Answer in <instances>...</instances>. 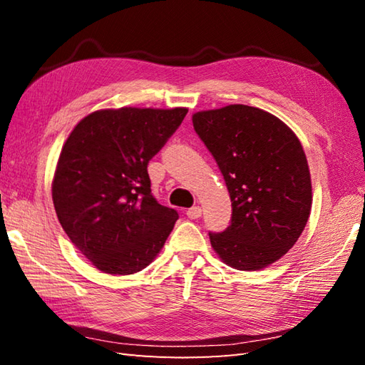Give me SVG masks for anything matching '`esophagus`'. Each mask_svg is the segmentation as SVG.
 <instances>
[{
  "mask_svg": "<svg viewBox=\"0 0 365 365\" xmlns=\"http://www.w3.org/2000/svg\"><path fill=\"white\" fill-rule=\"evenodd\" d=\"M200 215H202V208L197 207V205L191 207L187 210V216L190 220H197V218H200Z\"/></svg>",
  "mask_w": 365,
  "mask_h": 365,
  "instance_id": "34e87169",
  "label": "esophagus"
}]
</instances>
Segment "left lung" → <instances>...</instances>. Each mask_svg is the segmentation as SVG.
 <instances>
[{
    "label": "left lung",
    "instance_id": "obj_1",
    "mask_svg": "<svg viewBox=\"0 0 365 365\" xmlns=\"http://www.w3.org/2000/svg\"><path fill=\"white\" fill-rule=\"evenodd\" d=\"M230 195V224L208 232L213 250L237 269L279 260L311 215L312 185L302 145L282 120L259 108L229 105L192 115Z\"/></svg>",
    "mask_w": 365,
    "mask_h": 365
}]
</instances>
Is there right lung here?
Listing matches in <instances>:
<instances>
[{
    "mask_svg": "<svg viewBox=\"0 0 365 365\" xmlns=\"http://www.w3.org/2000/svg\"><path fill=\"white\" fill-rule=\"evenodd\" d=\"M187 108H120L86 115L59 155L53 204L67 237L108 274L153 260L178 213L158 204L147 165L180 127Z\"/></svg>",
    "mask_w": 365,
    "mask_h": 365,
    "instance_id": "obj_1",
    "label": "right lung"
}]
</instances>
